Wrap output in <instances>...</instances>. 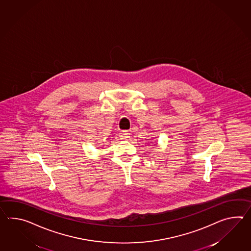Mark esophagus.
<instances>
[{
	"mask_svg": "<svg viewBox=\"0 0 251 251\" xmlns=\"http://www.w3.org/2000/svg\"><path fill=\"white\" fill-rule=\"evenodd\" d=\"M120 138L123 140H127L129 138V133L127 130H123L120 132Z\"/></svg>",
	"mask_w": 251,
	"mask_h": 251,
	"instance_id": "1",
	"label": "esophagus"
}]
</instances>
